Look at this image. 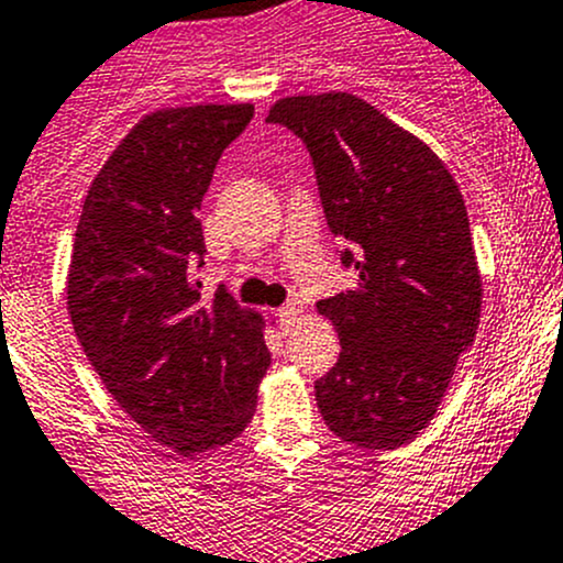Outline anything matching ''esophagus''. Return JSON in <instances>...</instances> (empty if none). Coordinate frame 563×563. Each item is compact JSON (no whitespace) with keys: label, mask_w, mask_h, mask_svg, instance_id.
Returning a JSON list of instances; mask_svg holds the SVG:
<instances>
[{"label":"esophagus","mask_w":563,"mask_h":563,"mask_svg":"<svg viewBox=\"0 0 563 563\" xmlns=\"http://www.w3.org/2000/svg\"><path fill=\"white\" fill-rule=\"evenodd\" d=\"M302 313H305L302 302H299V299H291V302H286L280 310H277V318H280L283 329H291Z\"/></svg>","instance_id":"obj_1"}]
</instances>
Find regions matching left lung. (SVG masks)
<instances>
[{
  "instance_id": "left-lung-1",
  "label": "left lung",
  "mask_w": 563,
  "mask_h": 563,
  "mask_svg": "<svg viewBox=\"0 0 563 563\" xmlns=\"http://www.w3.org/2000/svg\"><path fill=\"white\" fill-rule=\"evenodd\" d=\"M269 124L310 152L329 231L345 242L354 291L318 302L340 356L316 382L334 435L397 450L433 419L460 354L471 349L482 280L457 181L417 135L349 92L272 106Z\"/></svg>"
}]
</instances>
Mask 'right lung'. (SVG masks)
Returning <instances> with one entry per match:
<instances>
[{
    "mask_svg": "<svg viewBox=\"0 0 563 563\" xmlns=\"http://www.w3.org/2000/svg\"><path fill=\"white\" fill-rule=\"evenodd\" d=\"M253 106L141 119L95 176L73 242L67 310L113 400L179 455L234 441L269 367L264 321L218 286L203 302L198 220L220 155Z\"/></svg>",
    "mask_w": 563,
    "mask_h": 563,
    "instance_id": "right-lung-1",
    "label": "right lung"
}]
</instances>
